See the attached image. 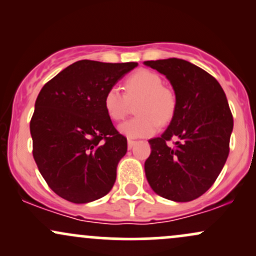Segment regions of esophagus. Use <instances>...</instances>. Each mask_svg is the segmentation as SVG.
I'll return each instance as SVG.
<instances>
[{
	"label": "esophagus",
	"mask_w": 256,
	"mask_h": 256,
	"mask_svg": "<svg viewBox=\"0 0 256 256\" xmlns=\"http://www.w3.org/2000/svg\"><path fill=\"white\" fill-rule=\"evenodd\" d=\"M134 144H136V140H128V149H131L132 146H134Z\"/></svg>",
	"instance_id": "1"
}]
</instances>
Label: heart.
Segmentation results:
<instances>
[{
    "mask_svg": "<svg viewBox=\"0 0 256 256\" xmlns=\"http://www.w3.org/2000/svg\"><path fill=\"white\" fill-rule=\"evenodd\" d=\"M162 78L148 70H138L125 80V92L119 86H110L104 98V110L114 122H120L130 113L131 104L137 102V116L119 126L128 137L150 136L158 126L170 122L177 108V96L171 88L162 85Z\"/></svg>",
    "mask_w": 256,
    "mask_h": 256,
    "instance_id": "1",
    "label": "heart"
}]
</instances>
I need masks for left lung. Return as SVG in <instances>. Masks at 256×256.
<instances>
[{"instance_id":"8db88e82","label":"left lung","mask_w":256,"mask_h":256,"mask_svg":"<svg viewBox=\"0 0 256 256\" xmlns=\"http://www.w3.org/2000/svg\"><path fill=\"white\" fill-rule=\"evenodd\" d=\"M171 82L177 108L160 137L149 140L148 183L161 198L188 202L200 198L218 178L230 152L234 118L216 78L182 58L146 61ZM173 138L178 140L170 146Z\"/></svg>"}]
</instances>
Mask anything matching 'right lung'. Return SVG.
I'll return each instance as SVG.
<instances>
[{"label":"right lung","mask_w":256,"mask_h":256,"mask_svg":"<svg viewBox=\"0 0 256 256\" xmlns=\"http://www.w3.org/2000/svg\"><path fill=\"white\" fill-rule=\"evenodd\" d=\"M136 66L80 60L38 94L30 122L32 154L44 180L60 198L86 204L113 188L128 140L114 128L104 98Z\"/></svg>","instance_id":"obj_1"}]
</instances>
